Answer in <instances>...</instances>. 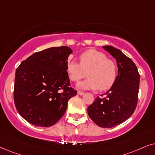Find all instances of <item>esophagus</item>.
<instances>
[{"label": "esophagus", "mask_w": 155, "mask_h": 155, "mask_svg": "<svg viewBox=\"0 0 155 155\" xmlns=\"http://www.w3.org/2000/svg\"><path fill=\"white\" fill-rule=\"evenodd\" d=\"M77 94L79 95V96H83V95L84 94V93L82 92V91H78Z\"/></svg>", "instance_id": "1"}]
</instances>
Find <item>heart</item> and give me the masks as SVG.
<instances>
[{"mask_svg": "<svg viewBox=\"0 0 155 155\" xmlns=\"http://www.w3.org/2000/svg\"><path fill=\"white\" fill-rule=\"evenodd\" d=\"M79 61V63L69 59L66 65V71L72 81H79L87 71V78L77 84L78 88L105 91L115 83L117 74V65L104 53L88 49L81 54Z\"/></svg>", "mask_w": 155, "mask_h": 155, "instance_id": "b5f03b06", "label": "heart"}]
</instances>
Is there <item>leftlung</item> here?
Here are the masks:
<instances>
[{
	"mask_svg": "<svg viewBox=\"0 0 155 155\" xmlns=\"http://www.w3.org/2000/svg\"><path fill=\"white\" fill-rule=\"evenodd\" d=\"M116 60L117 75L115 83L106 93V97L95 99L88 107V114L97 125L110 128L129 118L137 104L140 74L131 59L120 49L112 46H104Z\"/></svg>",
	"mask_w": 155,
	"mask_h": 155,
	"instance_id": "1",
	"label": "left lung"
}]
</instances>
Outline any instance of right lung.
I'll return each instance as SVG.
<instances>
[{"instance_id": "1", "label": "right lung", "mask_w": 155, "mask_h": 155, "mask_svg": "<svg viewBox=\"0 0 155 155\" xmlns=\"http://www.w3.org/2000/svg\"><path fill=\"white\" fill-rule=\"evenodd\" d=\"M69 47H50L34 53L15 71L14 102L19 114L31 124L50 127L66 112L77 91L70 87L66 71ZM63 91H61V90Z\"/></svg>"}]
</instances>
